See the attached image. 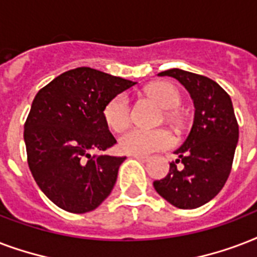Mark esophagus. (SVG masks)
Masks as SVG:
<instances>
[{"label":"esophagus","mask_w":257,"mask_h":257,"mask_svg":"<svg viewBox=\"0 0 257 257\" xmlns=\"http://www.w3.org/2000/svg\"><path fill=\"white\" fill-rule=\"evenodd\" d=\"M133 158H135V160H138L139 162H147L149 161V157L146 156H131Z\"/></svg>","instance_id":"1"}]
</instances>
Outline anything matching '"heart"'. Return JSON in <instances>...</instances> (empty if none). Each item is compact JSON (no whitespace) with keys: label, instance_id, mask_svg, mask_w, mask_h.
Listing matches in <instances>:
<instances>
[{"label":"heart","instance_id":"b5f03b06","mask_svg":"<svg viewBox=\"0 0 257 257\" xmlns=\"http://www.w3.org/2000/svg\"><path fill=\"white\" fill-rule=\"evenodd\" d=\"M147 93L161 104L162 108L169 110L166 116L170 120L178 119L176 108L182 101L181 93L172 83H157L147 88ZM103 119L112 131L124 130L131 120L130 103L124 93H118L107 101L103 108ZM173 145V137L165 130H149V128H133L123 134L119 139V149L131 156H147L154 151L162 150Z\"/></svg>","mask_w":257,"mask_h":257}]
</instances>
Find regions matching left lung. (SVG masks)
I'll list each match as a JSON object with an SVG mask.
<instances>
[{
    "label": "left lung",
    "instance_id": "8db88e82",
    "mask_svg": "<svg viewBox=\"0 0 257 257\" xmlns=\"http://www.w3.org/2000/svg\"><path fill=\"white\" fill-rule=\"evenodd\" d=\"M158 76L174 77L188 89L194 104L192 130L164 180L154 181L161 197L180 209H194L217 196L229 177L238 126L230 96L209 77L173 68ZM181 162L183 168L176 169Z\"/></svg>",
    "mask_w": 257,
    "mask_h": 257
}]
</instances>
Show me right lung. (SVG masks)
I'll return each instance as SVG.
<instances>
[{
    "label": "right lung",
    "instance_id": "1",
    "mask_svg": "<svg viewBox=\"0 0 257 257\" xmlns=\"http://www.w3.org/2000/svg\"><path fill=\"white\" fill-rule=\"evenodd\" d=\"M135 84L80 67L55 77L35 96L24 126L28 165L41 192L59 208L87 213L110 196L126 157L91 153L116 143L103 108Z\"/></svg>",
    "mask_w": 257,
    "mask_h": 257
}]
</instances>
